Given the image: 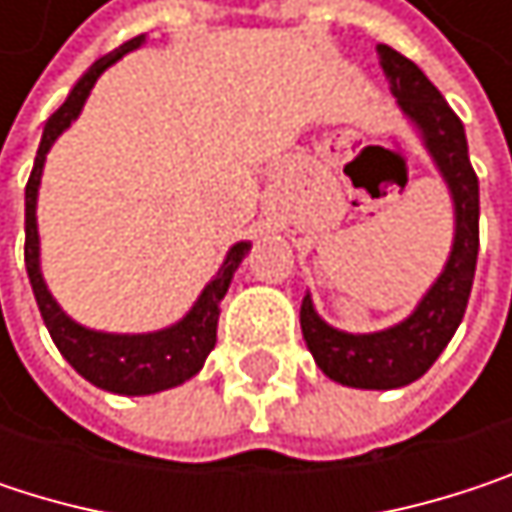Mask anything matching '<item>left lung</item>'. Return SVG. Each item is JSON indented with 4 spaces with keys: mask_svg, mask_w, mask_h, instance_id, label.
Returning a JSON list of instances; mask_svg holds the SVG:
<instances>
[{
    "mask_svg": "<svg viewBox=\"0 0 512 512\" xmlns=\"http://www.w3.org/2000/svg\"><path fill=\"white\" fill-rule=\"evenodd\" d=\"M376 52L400 112L418 133L421 145L427 148L451 192V204H454L451 255L445 260L439 278L415 305V311L382 332L353 335L329 326L317 314L311 293H305L302 299L299 323L311 356L329 379L350 388L388 391L421 379L433 367V361L442 356V350L448 347V341L454 338L457 326L462 323L471 281H474V266H477V246H480V231H477L480 189L468 159L462 121L454 115L448 100L439 94V88L424 76V70L415 61L391 50L388 44H379Z\"/></svg>",
    "mask_w": 512,
    "mask_h": 512,
    "instance_id": "8db88e82",
    "label": "left lung"
}]
</instances>
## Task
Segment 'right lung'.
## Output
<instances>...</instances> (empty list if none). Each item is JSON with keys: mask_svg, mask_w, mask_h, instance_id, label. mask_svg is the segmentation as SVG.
<instances>
[{"mask_svg": "<svg viewBox=\"0 0 512 512\" xmlns=\"http://www.w3.org/2000/svg\"><path fill=\"white\" fill-rule=\"evenodd\" d=\"M142 44H145V35L127 41L124 47H118L109 55H103L100 61H94L82 73V79L73 85L70 97L47 121L44 136H41V148L35 156L32 177L26 183V272H29L32 290H35L41 317L50 329L52 344L58 347L61 356L70 361V367L79 376H85L91 385L112 391V394H127V397H145V394H156V391L183 385L186 379H192L204 367L210 350L216 347L219 305H222V299L234 281V272L240 269L243 257L252 249L249 240L234 243L225 255V263L219 266V272L207 281V287L195 299V305L177 323L156 329V332H142V335L97 332V329H88V326L76 323L73 317H67L61 311V305L52 299L50 287L44 281V272H41V237H38V189H41L44 162H47V154L55 145V139L79 118L94 82L118 58L139 50Z\"/></svg>", "mask_w": 512, "mask_h": 512, "instance_id": "add662e5", "label": "right lung"}]
</instances>
